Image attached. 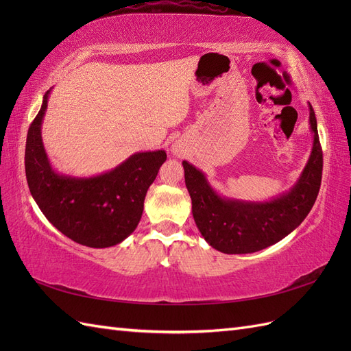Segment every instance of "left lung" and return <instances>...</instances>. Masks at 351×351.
I'll list each match as a JSON object with an SVG mask.
<instances>
[{
  "mask_svg": "<svg viewBox=\"0 0 351 351\" xmlns=\"http://www.w3.org/2000/svg\"><path fill=\"white\" fill-rule=\"evenodd\" d=\"M313 147L300 178L290 192L269 202H243L221 197L205 174L183 161L184 180L192 197V212L200 234L212 247L241 254L262 250L278 243L299 227L319 193L322 180V147L316 117L309 104Z\"/></svg>",
  "mask_w": 351,
  "mask_h": 351,
  "instance_id": "1",
  "label": "left lung"
}]
</instances>
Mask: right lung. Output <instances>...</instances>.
<instances>
[{
    "instance_id": "1",
    "label": "right lung",
    "mask_w": 351,
    "mask_h": 351,
    "mask_svg": "<svg viewBox=\"0 0 351 351\" xmlns=\"http://www.w3.org/2000/svg\"><path fill=\"white\" fill-rule=\"evenodd\" d=\"M49 90L32 121L25 152L30 195L42 214L62 234L79 244L104 249L121 243L142 218L147 189L165 162V151L137 152L111 171L89 178L52 169L40 136Z\"/></svg>"
}]
</instances>
